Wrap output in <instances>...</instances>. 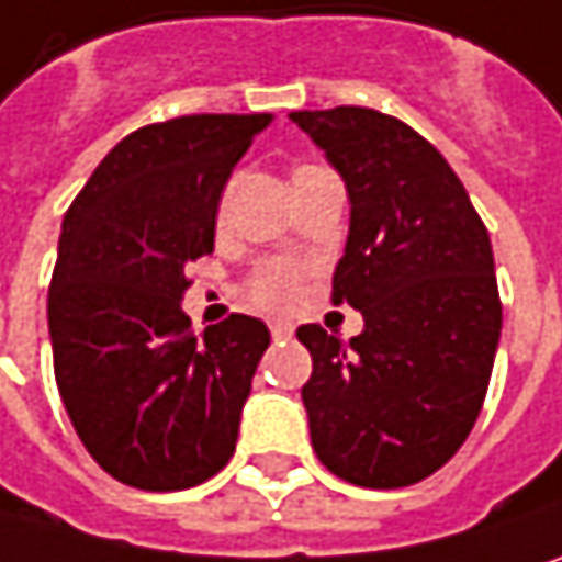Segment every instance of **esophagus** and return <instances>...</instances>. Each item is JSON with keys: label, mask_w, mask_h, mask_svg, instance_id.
<instances>
[{"label": "esophagus", "mask_w": 562, "mask_h": 562, "mask_svg": "<svg viewBox=\"0 0 562 562\" xmlns=\"http://www.w3.org/2000/svg\"><path fill=\"white\" fill-rule=\"evenodd\" d=\"M270 334H273L277 340H282V337L292 334V325H289V322H273V325H270Z\"/></svg>", "instance_id": "34e87169"}]
</instances>
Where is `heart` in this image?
Returning <instances> with one entry per match:
<instances>
[{"instance_id": "heart-1", "label": "heart", "mask_w": 562, "mask_h": 562, "mask_svg": "<svg viewBox=\"0 0 562 562\" xmlns=\"http://www.w3.org/2000/svg\"><path fill=\"white\" fill-rule=\"evenodd\" d=\"M299 282H302V273L295 263L289 260H267L260 263L250 280H247V295L263 305V308H285L295 302L299 295Z\"/></svg>"}]
</instances>
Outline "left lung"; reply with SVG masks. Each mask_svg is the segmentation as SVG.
<instances>
[{
  "instance_id": "8db88e82",
  "label": "left lung",
  "mask_w": 562,
  "mask_h": 562,
  "mask_svg": "<svg viewBox=\"0 0 562 562\" xmlns=\"http://www.w3.org/2000/svg\"><path fill=\"white\" fill-rule=\"evenodd\" d=\"M289 119L347 182L331 302L363 315L350 340L322 325L295 331L312 353V447L353 485L422 483L470 437L492 376L502 299L488 231L440 150L405 122L360 105Z\"/></svg>"
}]
</instances>
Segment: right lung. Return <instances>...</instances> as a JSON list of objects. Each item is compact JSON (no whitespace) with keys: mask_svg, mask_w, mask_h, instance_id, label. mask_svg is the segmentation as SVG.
<instances>
[{"mask_svg":"<svg viewBox=\"0 0 562 562\" xmlns=\"http://www.w3.org/2000/svg\"><path fill=\"white\" fill-rule=\"evenodd\" d=\"M270 115H182L119 140L64 215L47 292L54 376L89 457L177 492L234 453L270 331L228 315L189 331L186 263L215 250L218 199Z\"/></svg>","mask_w":562,"mask_h":562,"instance_id":"add662e5","label":"right lung"}]
</instances>
